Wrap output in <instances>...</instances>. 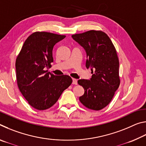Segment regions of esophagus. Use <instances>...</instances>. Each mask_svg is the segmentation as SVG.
Returning <instances> with one entry per match:
<instances>
[{
    "mask_svg": "<svg viewBox=\"0 0 146 146\" xmlns=\"http://www.w3.org/2000/svg\"><path fill=\"white\" fill-rule=\"evenodd\" d=\"M73 84L75 85H77V80L75 78H73Z\"/></svg>",
    "mask_w": 146,
    "mask_h": 146,
    "instance_id": "34e87169",
    "label": "esophagus"
}]
</instances>
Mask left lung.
<instances>
[{
    "label": "left lung",
    "mask_w": 146,
    "mask_h": 146,
    "mask_svg": "<svg viewBox=\"0 0 146 146\" xmlns=\"http://www.w3.org/2000/svg\"><path fill=\"white\" fill-rule=\"evenodd\" d=\"M72 38L84 48L88 57L86 66L93 74L90 80H78L84 89L79 100L87 108L99 111L110 103L120 86L117 51L108 35L102 31H88L73 35Z\"/></svg>",
    "instance_id": "obj_1"
}]
</instances>
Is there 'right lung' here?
I'll list each match as a JSON object with an SVG mask.
<instances>
[{
	"label": "right lung",
	"instance_id": "obj_1",
	"mask_svg": "<svg viewBox=\"0 0 146 146\" xmlns=\"http://www.w3.org/2000/svg\"><path fill=\"white\" fill-rule=\"evenodd\" d=\"M65 35L36 31L24 42L15 62L17 85L29 105L38 110L50 108L73 80L70 76L48 72L53 62L52 51Z\"/></svg>",
	"mask_w": 146,
	"mask_h": 146
}]
</instances>
